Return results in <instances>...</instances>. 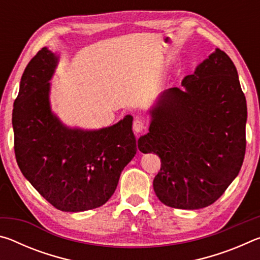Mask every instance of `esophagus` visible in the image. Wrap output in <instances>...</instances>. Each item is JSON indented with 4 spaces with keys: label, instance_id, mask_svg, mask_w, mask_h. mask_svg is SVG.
Segmentation results:
<instances>
[{
    "label": "esophagus",
    "instance_id": "34e87169",
    "mask_svg": "<svg viewBox=\"0 0 260 260\" xmlns=\"http://www.w3.org/2000/svg\"><path fill=\"white\" fill-rule=\"evenodd\" d=\"M146 128V126H144V122L140 119H135L133 122V129L135 133H141V132H143V129Z\"/></svg>",
    "mask_w": 260,
    "mask_h": 260
}]
</instances>
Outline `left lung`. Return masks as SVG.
<instances>
[{"label":"left lung","instance_id":"obj_1","mask_svg":"<svg viewBox=\"0 0 260 260\" xmlns=\"http://www.w3.org/2000/svg\"><path fill=\"white\" fill-rule=\"evenodd\" d=\"M181 85L159 95L139 149L160 158L153 190L161 203L197 210L213 204L240 172L246 101L234 63L220 49Z\"/></svg>","mask_w":260,"mask_h":260}]
</instances>
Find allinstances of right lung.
Listing matches in <instances>:
<instances>
[{
	"label": "right lung",
	"mask_w": 260,
	"mask_h": 260,
	"mask_svg": "<svg viewBox=\"0 0 260 260\" xmlns=\"http://www.w3.org/2000/svg\"><path fill=\"white\" fill-rule=\"evenodd\" d=\"M57 61L45 47L25 69L12 111L15 155L24 177L52 206L80 212L107 203L135 156L133 117L96 131L65 126L49 102Z\"/></svg>",
	"instance_id": "obj_1"
}]
</instances>
